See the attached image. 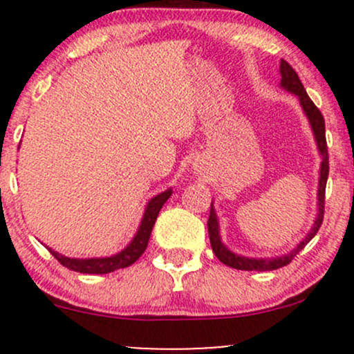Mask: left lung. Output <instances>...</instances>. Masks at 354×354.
<instances>
[{
  "mask_svg": "<svg viewBox=\"0 0 354 354\" xmlns=\"http://www.w3.org/2000/svg\"><path fill=\"white\" fill-rule=\"evenodd\" d=\"M279 75H281V86L284 91L291 93V95L298 96L299 104H301L303 113L306 115L308 121H310L313 136H315L316 146H318V151L321 156V166H319V180H318V201H316V218L313 223L310 233L304 236V239L298 243V246L293 248L290 253L274 256V258H248V256L238 254L234 251H231L225 243L221 241V234H219V221L216 209H214L213 201H211V211H209V219H208V233H209V241L211 248H213V253L216 254V258L221 263H225L226 266L234 268V270H243V271H273L278 268H283L290 265L291 259L295 258L299 251L303 250L308 243L315 238V234L318 233L321 223H323V213H324V189H326V181H328V173H330V163H328V146H326V133H324V118L321 115V111L315 106V103L308 96L306 89L299 81L298 75L286 61L281 59L279 64Z\"/></svg>",
  "mask_w": 354,
  "mask_h": 354,
  "instance_id": "8db88e82",
  "label": "left lung"
}]
</instances>
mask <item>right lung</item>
<instances>
[{
  "instance_id": "add662e5",
  "label": "right lung",
  "mask_w": 354,
  "mask_h": 354,
  "mask_svg": "<svg viewBox=\"0 0 354 354\" xmlns=\"http://www.w3.org/2000/svg\"><path fill=\"white\" fill-rule=\"evenodd\" d=\"M171 194L173 189L168 188L163 191V193L153 196L151 200L146 203L143 218H141V223L140 226H138L135 236H133L131 241L126 245V248L118 251L116 254L101 256V258H70V256L61 254L50 246L46 248L50 250V253L58 259L61 265L66 266L68 270L78 271V273L83 274H106L113 273V271L116 270H121V268L131 266L133 263L145 253L149 236H151L154 221H156L161 208H163V205L168 201V198L171 196Z\"/></svg>"
}]
</instances>
